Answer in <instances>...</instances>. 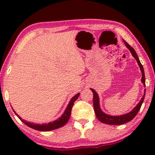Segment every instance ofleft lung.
Returning a JSON list of instances; mask_svg holds the SVG:
<instances>
[{"mask_svg":"<svg viewBox=\"0 0 155 155\" xmlns=\"http://www.w3.org/2000/svg\"><path fill=\"white\" fill-rule=\"evenodd\" d=\"M124 41L125 44H126V46H127V48L130 50V51L131 54H132L133 56L134 57L135 60L137 61V63H138V65L140 66V71L142 72V79H141L142 82H143L144 85L145 86V73H144V69H143V65L141 64L140 61L139 60L138 57H137L136 52H135V51L133 49V48L131 47V46L129 45L127 42H126L125 41ZM90 90H92L93 92V105H94V112L97 118H98L101 122L104 123V124H109V125H121V124H126V123L130 121V120L137 115V114L138 113L139 110L140 109L142 104L143 102L144 99H145V93H144V95L143 97H142L141 100L140 101V102L137 104L136 107H135L130 112H129L128 114H124V115L116 116L108 115V114H104L102 111H101L100 109V107H99V99L98 94H97V93L95 92L94 90H93L92 88H91Z\"/></svg>","mask_w":155,"mask_h":155,"instance_id":"1","label":"left lung"}]
</instances>
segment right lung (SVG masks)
<instances>
[{"label": "right lung", "mask_w": 155, "mask_h": 155, "mask_svg": "<svg viewBox=\"0 0 155 155\" xmlns=\"http://www.w3.org/2000/svg\"><path fill=\"white\" fill-rule=\"evenodd\" d=\"M79 95H80V93H78V94L75 95V96H74L73 98L71 99V100L70 101L66 109L65 110L64 113L63 114V115L61 116L60 118H58V119L56 120H54V121L48 123V124L40 125V124H34V123L27 122V121H26V120H23L22 118L20 117V116H19L18 114L15 113V111H14V109H13V111L15 112V114L18 116V117L20 118V119L22 120V121L24 123L25 125H27V126L30 127V128H31L35 129V130H39V131L53 130H55V129L59 128H61V127L63 126L68 121L70 116H71V110H72V108H73V106L74 104V102L77 100L78 97H79Z\"/></svg>", "instance_id": "right-lung-1"}]
</instances>
